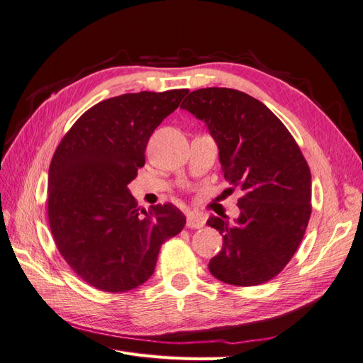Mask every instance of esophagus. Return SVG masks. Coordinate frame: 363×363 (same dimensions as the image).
Here are the masks:
<instances>
[{"instance_id": "esophagus-1", "label": "esophagus", "mask_w": 363, "mask_h": 363, "mask_svg": "<svg viewBox=\"0 0 363 363\" xmlns=\"http://www.w3.org/2000/svg\"><path fill=\"white\" fill-rule=\"evenodd\" d=\"M186 225H188L189 228H201L204 225V218L200 215H191V216H188Z\"/></svg>"}]
</instances>
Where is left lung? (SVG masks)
Segmentation results:
<instances>
[{
    "instance_id": "left-lung-1",
    "label": "left lung",
    "mask_w": 363,
    "mask_h": 363,
    "mask_svg": "<svg viewBox=\"0 0 363 363\" xmlns=\"http://www.w3.org/2000/svg\"><path fill=\"white\" fill-rule=\"evenodd\" d=\"M180 107L206 124L224 179L244 192L232 224L213 215L207 219L224 239L208 271L236 286L271 280L292 259L309 223V164L281 121L244 92L206 87L191 92Z\"/></svg>"
}]
</instances>
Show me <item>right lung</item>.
Listing matches in <instances>:
<instances>
[{
	"instance_id": "obj_1",
	"label": "right lung",
	"mask_w": 363,
	"mask_h": 363,
	"mask_svg": "<svg viewBox=\"0 0 363 363\" xmlns=\"http://www.w3.org/2000/svg\"><path fill=\"white\" fill-rule=\"evenodd\" d=\"M188 89L124 94L95 104L62 139L48 171V219L68 265L104 292L138 288L186 218L172 204L138 208L128 183L145 148Z\"/></svg>"
}]
</instances>
